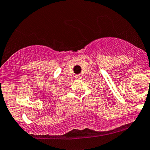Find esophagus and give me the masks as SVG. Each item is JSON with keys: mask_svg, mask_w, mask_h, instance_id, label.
<instances>
[{"mask_svg": "<svg viewBox=\"0 0 150 150\" xmlns=\"http://www.w3.org/2000/svg\"><path fill=\"white\" fill-rule=\"evenodd\" d=\"M75 77H76L77 79H80L81 78H82V75H81V74H77V75H76Z\"/></svg>", "mask_w": 150, "mask_h": 150, "instance_id": "34e87169", "label": "esophagus"}]
</instances>
